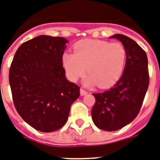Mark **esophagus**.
<instances>
[{
    "label": "esophagus",
    "mask_w": 160,
    "mask_h": 160,
    "mask_svg": "<svg viewBox=\"0 0 160 160\" xmlns=\"http://www.w3.org/2000/svg\"><path fill=\"white\" fill-rule=\"evenodd\" d=\"M88 93V91H86L85 90H84V89H80V95L81 96H85V95H86V94Z\"/></svg>",
    "instance_id": "obj_1"
}]
</instances>
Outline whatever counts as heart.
<instances>
[{"mask_svg":"<svg viewBox=\"0 0 160 160\" xmlns=\"http://www.w3.org/2000/svg\"><path fill=\"white\" fill-rule=\"evenodd\" d=\"M74 52L63 55L64 67L71 81H76L86 70L89 74L85 80L86 85L96 84L100 88H108L122 76L127 53L120 42L81 40L74 45Z\"/></svg>","mask_w":160,"mask_h":160,"instance_id":"1","label":"heart"}]
</instances>
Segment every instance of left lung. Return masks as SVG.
Masks as SVG:
<instances>
[{"mask_svg":"<svg viewBox=\"0 0 160 160\" xmlns=\"http://www.w3.org/2000/svg\"><path fill=\"white\" fill-rule=\"evenodd\" d=\"M112 38L120 40L126 49L123 74L108 91L94 93L96 102L91 110L94 123L105 131H116L129 124L137 117L148 88V58L134 40L122 34Z\"/></svg>","mask_w":160,"mask_h":160,"instance_id":"left-lung-1","label":"left lung"}]
</instances>
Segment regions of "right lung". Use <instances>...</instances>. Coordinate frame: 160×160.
Returning <instances> with one entry per match:
<instances>
[{"label":"right lung","instance_id":"add662e5","mask_svg":"<svg viewBox=\"0 0 160 160\" xmlns=\"http://www.w3.org/2000/svg\"><path fill=\"white\" fill-rule=\"evenodd\" d=\"M68 42L41 35L18 48L9 70L12 100L18 114L36 130L50 132L66 123L80 87L69 82L63 67Z\"/></svg>","mask_w":160,"mask_h":160}]
</instances>
